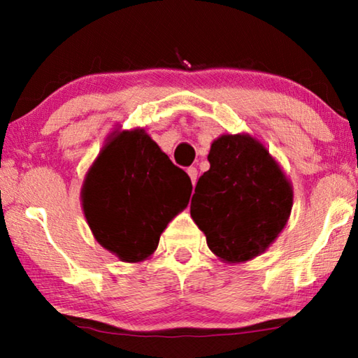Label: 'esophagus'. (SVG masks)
Returning a JSON list of instances; mask_svg holds the SVG:
<instances>
[{
	"label": "esophagus",
	"instance_id": "34e87169",
	"mask_svg": "<svg viewBox=\"0 0 358 358\" xmlns=\"http://www.w3.org/2000/svg\"><path fill=\"white\" fill-rule=\"evenodd\" d=\"M187 174L190 180H192V185L197 182V168H194V166H190V168H187Z\"/></svg>",
	"mask_w": 358,
	"mask_h": 358
}]
</instances>
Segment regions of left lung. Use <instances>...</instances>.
Masks as SVG:
<instances>
[{"mask_svg":"<svg viewBox=\"0 0 358 358\" xmlns=\"http://www.w3.org/2000/svg\"><path fill=\"white\" fill-rule=\"evenodd\" d=\"M190 217L215 256L246 262L275 241L288 222L293 189L261 141L248 134L222 135L208 153Z\"/></svg>","mask_w":358,"mask_h":358,"instance_id":"obj_1","label":"left lung"}]
</instances>
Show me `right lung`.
Wrapping results in <instances>:
<instances>
[{
	"label": "right lung",
	"instance_id": "obj_1",
	"mask_svg": "<svg viewBox=\"0 0 358 358\" xmlns=\"http://www.w3.org/2000/svg\"><path fill=\"white\" fill-rule=\"evenodd\" d=\"M190 192L189 176L143 129L115 130L87 171L81 202L96 241L120 261L141 262Z\"/></svg>",
	"mask_w": 358,
	"mask_h": 358
}]
</instances>
